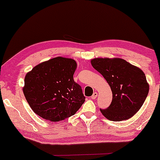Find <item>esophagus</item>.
Wrapping results in <instances>:
<instances>
[{"mask_svg": "<svg viewBox=\"0 0 160 160\" xmlns=\"http://www.w3.org/2000/svg\"><path fill=\"white\" fill-rule=\"evenodd\" d=\"M97 96H98V92H95L93 93V95L91 96V98L92 99H96V98H97Z\"/></svg>", "mask_w": 160, "mask_h": 160, "instance_id": "obj_1", "label": "esophagus"}]
</instances>
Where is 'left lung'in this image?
Here are the masks:
<instances>
[{"instance_id":"8db88e82","label":"left lung","mask_w":160,"mask_h":160,"mask_svg":"<svg viewBox=\"0 0 160 160\" xmlns=\"http://www.w3.org/2000/svg\"><path fill=\"white\" fill-rule=\"evenodd\" d=\"M92 67L107 81L112 91L108 108H100L106 119L120 122L130 119L140 110L149 87L141 69L120 58H95Z\"/></svg>"}]
</instances>
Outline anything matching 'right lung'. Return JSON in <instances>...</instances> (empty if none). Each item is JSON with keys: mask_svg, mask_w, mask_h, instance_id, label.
Here are the masks:
<instances>
[{"mask_svg": "<svg viewBox=\"0 0 160 160\" xmlns=\"http://www.w3.org/2000/svg\"><path fill=\"white\" fill-rule=\"evenodd\" d=\"M76 68L74 60L58 57L40 63L26 74L23 92L37 115L58 122L80 108L85 97L82 87L73 80Z\"/></svg>", "mask_w": 160, "mask_h": 160, "instance_id": "1", "label": "right lung"}]
</instances>
